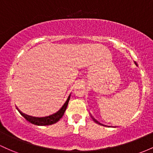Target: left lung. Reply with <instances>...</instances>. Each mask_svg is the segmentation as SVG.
Instances as JSON below:
<instances>
[{"label": "left lung", "mask_w": 153, "mask_h": 153, "mask_svg": "<svg viewBox=\"0 0 153 153\" xmlns=\"http://www.w3.org/2000/svg\"><path fill=\"white\" fill-rule=\"evenodd\" d=\"M134 63H135V64H136V65H137V62H134Z\"/></svg>", "instance_id": "obj_1"}]
</instances>
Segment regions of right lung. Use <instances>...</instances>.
Instances as JSON below:
<instances>
[{
	"label": "right lung",
	"instance_id": "obj_1",
	"mask_svg": "<svg viewBox=\"0 0 153 153\" xmlns=\"http://www.w3.org/2000/svg\"><path fill=\"white\" fill-rule=\"evenodd\" d=\"M70 95L69 96L68 100L65 101V103L63 104V105L60 107L59 109L56 111V112H53V113L51 114V115H48L46 117H32L29 116V115H27L25 114L22 113L19 110L22 115L30 123L33 124V125L36 126H49L52 125L53 123H56V122H58L60 119L62 118L63 116L64 113H65V110H66L67 107L68 105V102L70 101Z\"/></svg>",
	"mask_w": 153,
	"mask_h": 153
}]
</instances>
